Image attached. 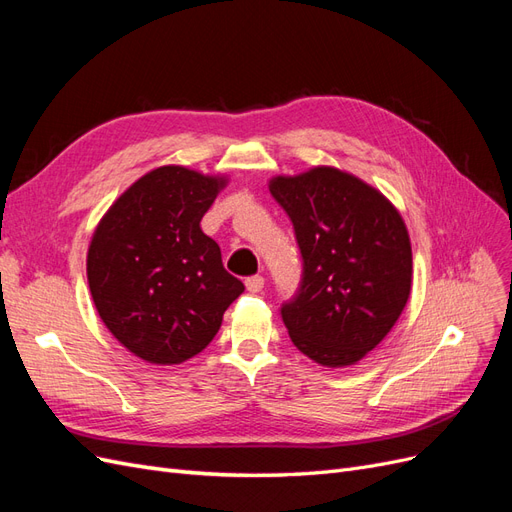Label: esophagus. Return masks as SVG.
<instances>
[{
  "label": "esophagus",
  "mask_w": 512,
  "mask_h": 512,
  "mask_svg": "<svg viewBox=\"0 0 512 512\" xmlns=\"http://www.w3.org/2000/svg\"><path fill=\"white\" fill-rule=\"evenodd\" d=\"M245 288L250 290V292H260L262 288H265V277H262V275L247 277V280H245Z\"/></svg>",
  "instance_id": "34e87169"
}]
</instances>
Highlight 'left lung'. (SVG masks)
<instances>
[{
    "instance_id": "left-lung-1",
    "label": "left lung",
    "mask_w": 512,
    "mask_h": 512,
    "mask_svg": "<svg viewBox=\"0 0 512 512\" xmlns=\"http://www.w3.org/2000/svg\"><path fill=\"white\" fill-rule=\"evenodd\" d=\"M294 226L303 275L282 305L292 344L327 367L361 361L389 335L412 288V247L399 211L376 188L333 166L273 177Z\"/></svg>"
}]
</instances>
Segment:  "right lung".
I'll use <instances>...</instances> for the list:
<instances>
[{"label":"right lung","instance_id":"add662e5","mask_svg":"<svg viewBox=\"0 0 512 512\" xmlns=\"http://www.w3.org/2000/svg\"><path fill=\"white\" fill-rule=\"evenodd\" d=\"M228 181L160 166L104 213L87 252L96 309L138 359L177 365L203 352L245 290L200 220Z\"/></svg>","mask_w":512,"mask_h":512}]
</instances>
